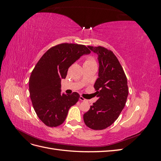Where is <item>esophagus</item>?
I'll return each mask as SVG.
<instances>
[{
    "label": "esophagus",
    "mask_w": 161,
    "mask_h": 161,
    "mask_svg": "<svg viewBox=\"0 0 161 161\" xmlns=\"http://www.w3.org/2000/svg\"><path fill=\"white\" fill-rule=\"evenodd\" d=\"M79 99H80V101H86V100L85 98H83V97H82V96H80V97Z\"/></svg>",
    "instance_id": "34e87169"
}]
</instances>
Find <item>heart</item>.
Here are the masks:
<instances>
[{
    "mask_svg": "<svg viewBox=\"0 0 161 161\" xmlns=\"http://www.w3.org/2000/svg\"><path fill=\"white\" fill-rule=\"evenodd\" d=\"M91 63H95L94 59L92 57H88L86 59L85 64H91Z\"/></svg>",
    "mask_w": 161,
    "mask_h": 161,
    "instance_id": "heart-1",
    "label": "heart"
}]
</instances>
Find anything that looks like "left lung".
<instances>
[{
    "mask_svg": "<svg viewBox=\"0 0 161 161\" xmlns=\"http://www.w3.org/2000/svg\"><path fill=\"white\" fill-rule=\"evenodd\" d=\"M98 56V79L94 85L98 97L83 115L86 126L101 130L110 126L123 110L128 95L127 78L113 52L105 47L88 46Z\"/></svg>",
    "mask_w": 161,
    "mask_h": 161,
    "instance_id": "obj_1",
    "label": "left lung"
}]
</instances>
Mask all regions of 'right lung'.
<instances>
[{"mask_svg":"<svg viewBox=\"0 0 161 161\" xmlns=\"http://www.w3.org/2000/svg\"><path fill=\"white\" fill-rule=\"evenodd\" d=\"M90 53L84 45L61 43L50 48L33 69L29 80L30 98L38 118L47 126L61 125L69 109L79 101L76 92L61 94V80L73 63Z\"/></svg>","mask_w":161,"mask_h":161,"instance_id":"right-lung-1","label":"right lung"}]
</instances>
